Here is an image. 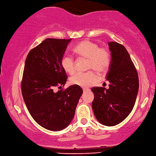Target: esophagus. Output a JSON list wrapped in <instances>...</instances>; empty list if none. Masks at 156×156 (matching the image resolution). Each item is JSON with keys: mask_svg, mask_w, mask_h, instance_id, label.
<instances>
[{"mask_svg": "<svg viewBox=\"0 0 156 156\" xmlns=\"http://www.w3.org/2000/svg\"><path fill=\"white\" fill-rule=\"evenodd\" d=\"M83 91H84V92H85V91H89V90H90V89H88V88H83Z\"/></svg>", "mask_w": 156, "mask_h": 156, "instance_id": "obj_1", "label": "esophagus"}]
</instances>
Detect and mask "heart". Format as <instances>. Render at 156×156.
Instances as JSON below:
<instances>
[{
	"label": "heart",
	"mask_w": 156,
	"mask_h": 156,
	"mask_svg": "<svg viewBox=\"0 0 156 156\" xmlns=\"http://www.w3.org/2000/svg\"><path fill=\"white\" fill-rule=\"evenodd\" d=\"M73 51L80 57L87 59V69L103 73L108 70L110 64V54L105 48L90 40H84L73 48ZM61 65L65 72L73 74L75 71V60L72 56L63 55ZM98 80V76L92 71L85 73H76L70 78L71 85L87 88Z\"/></svg>",
	"instance_id": "1"
}]
</instances>
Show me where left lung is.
I'll return each instance as SVG.
<instances>
[{"label":"left lung","mask_w":156,"mask_h":156,"mask_svg":"<svg viewBox=\"0 0 156 156\" xmlns=\"http://www.w3.org/2000/svg\"><path fill=\"white\" fill-rule=\"evenodd\" d=\"M111 62L106 80L109 88H91L94 94L92 109L101 124L113 126L123 122L134 107L139 89L137 70L124 46L115 41L108 43Z\"/></svg>","instance_id":"obj_1"}]
</instances>
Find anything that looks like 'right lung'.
Wrapping results in <instances>:
<instances>
[{"instance_id": "obj_1", "label": "right lung", "mask_w": 156, "mask_h": 156, "mask_svg": "<svg viewBox=\"0 0 156 156\" xmlns=\"http://www.w3.org/2000/svg\"><path fill=\"white\" fill-rule=\"evenodd\" d=\"M71 40L46 39L30 50L25 62L21 81L24 102L34 120L52 131L68 126L83 92L77 85L55 90L67 80L61 60Z\"/></svg>"}]
</instances>
